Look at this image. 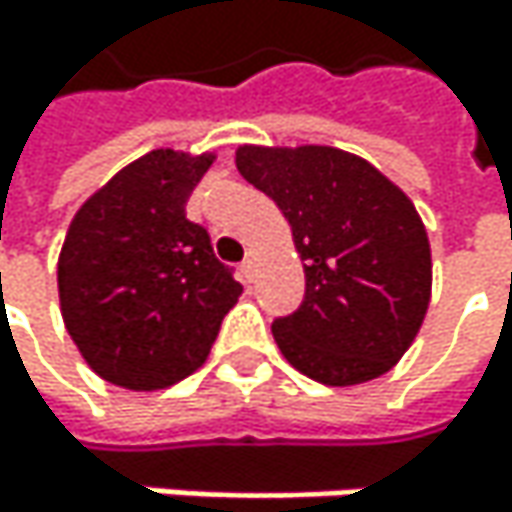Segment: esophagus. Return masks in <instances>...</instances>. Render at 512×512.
I'll return each instance as SVG.
<instances>
[{
    "label": "esophagus",
    "mask_w": 512,
    "mask_h": 512,
    "mask_svg": "<svg viewBox=\"0 0 512 512\" xmlns=\"http://www.w3.org/2000/svg\"><path fill=\"white\" fill-rule=\"evenodd\" d=\"M255 266H257L255 252H249V255H246V260L240 263V269H243V275H246V281H252V278H255Z\"/></svg>",
    "instance_id": "esophagus-1"
}]
</instances>
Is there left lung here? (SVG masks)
<instances>
[{
    "label": "left lung",
    "instance_id": "obj_1",
    "mask_svg": "<svg viewBox=\"0 0 512 512\" xmlns=\"http://www.w3.org/2000/svg\"><path fill=\"white\" fill-rule=\"evenodd\" d=\"M305 260V299L272 323L284 358L323 385L388 373L412 347L433 290L430 240L415 204L356 154L302 145L237 151Z\"/></svg>",
    "mask_w": 512,
    "mask_h": 512
}]
</instances>
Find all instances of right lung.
<instances>
[{"label":"right lung","instance_id":"add662e5","mask_svg":"<svg viewBox=\"0 0 512 512\" xmlns=\"http://www.w3.org/2000/svg\"><path fill=\"white\" fill-rule=\"evenodd\" d=\"M213 154L159 148L121 168L73 216L58 255L64 326L88 367L130 391L195 373L243 284L186 201Z\"/></svg>","mask_w":512,"mask_h":512}]
</instances>
